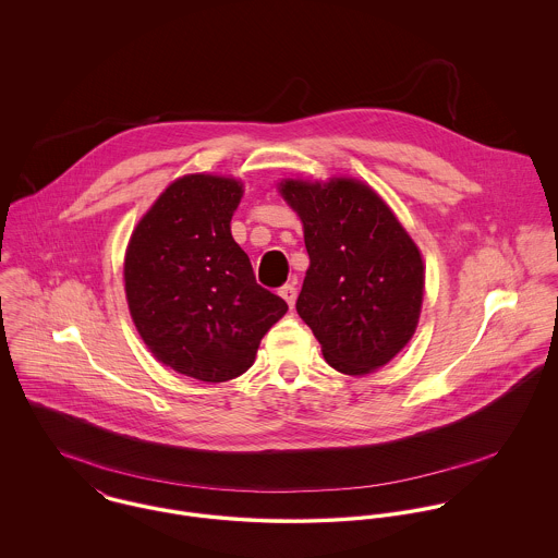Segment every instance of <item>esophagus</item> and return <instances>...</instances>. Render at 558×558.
<instances>
[{
	"mask_svg": "<svg viewBox=\"0 0 558 558\" xmlns=\"http://www.w3.org/2000/svg\"><path fill=\"white\" fill-rule=\"evenodd\" d=\"M279 296L290 305V310L294 307V303H296V288H294V283H288V286H283L281 290H279Z\"/></svg>",
	"mask_w": 558,
	"mask_h": 558,
	"instance_id": "esophagus-1",
	"label": "esophagus"
}]
</instances>
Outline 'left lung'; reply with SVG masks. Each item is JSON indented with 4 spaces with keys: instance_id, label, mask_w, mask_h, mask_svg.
I'll return each mask as SVG.
<instances>
[{
    "instance_id": "left-lung-1",
    "label": "left lung",
    "mask_w": 558,
    "mask_h": 558,
    "mask_svg": "<svg viewBox=\"0 0 558 558\" xmlns=\"http://www.w3.org/2000/svg\"><path fill=\"white\" fill-rule=\"evenodd\" d=\"M277 191L303 223L310 268L296 312L326 363L345 376L385 367L421 316L425 264L416 242L363 180L283 178Z\"/></svg>"
}]
</instances>
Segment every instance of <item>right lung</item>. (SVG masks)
I'll list each match as a JSON object with an SVG mask.
<instances>
[{"label":"right lung","mask_w":558,"mask_h":558,"mask_svg":"<svg viewBox=\"0 0 558 558\" xmlns=\"http://www.w3.org/2000/svg\"><path fill=\"white\" fill-rule=\"evenodd\" d=\"M244 184L232 175L175 178L135 226L124 253V292L153 356L199 383L244 374L288 305L259 288L232 236Z\"/></svg>","instance_id":"right-lung-1"}]
</instances>
